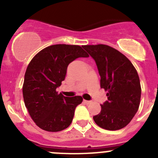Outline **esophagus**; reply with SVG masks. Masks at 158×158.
Listing matches in <instances>:
<instances>
[{"label": "esophagus", "instance_id": "esophagus-1", "mask_svg": "<svg viewBox=\"0 0 158 158\" xmlns=\"http://www.w3.org/2000/svg\"><path fill=\"white\" fill-rule=\"evenodd\" d=\"M83 102L85 103V104H86V105H89V103L91 102V101H88V100H83Z\"/></svg>", "mask_w": 158, "mask_h": 158}]
</instances>
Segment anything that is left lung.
<instances>
[{
  "label": "left lung",
  "instance_id": "8db88e82",
  "mask_svg": "<svg viewBox=\"0 0 158 158\" xmlns=\"http://www.w3.org/2000/svg\"><path fill=\"white\" fill-rule=\"evenodd\" d=\"M96 63L101 88L108 91V100L93 119L109 131L125 128L138 111L141 89L139 76L125 55L107 45L83 46Z\"/></svg>",
  "mask_w": 158,
  "mask_h": 158
}]
</instances>
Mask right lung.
<instances>
[{
  "label": "right lung",
  "mask_w": 158,
  "mask_h": 158,
  "mask_svg": "<svg viewBox=\"0 0 158 158\" xmlns=\"http://www.w3.org/2000/svg\"><path fill=\"white\" fill-rule=\"evenodd\" d=\"M79 57H89L79 46L56 44L38 52L27 68L23 85L25 106L39 128L56 132L72 123L81 96L66 97L56 92L65 79L69 64Z\"/></svg>",
  "instance_id": "right-lung-1"
}]
</instances>
